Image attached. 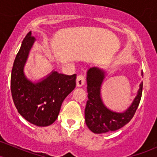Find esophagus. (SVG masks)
<instances>
[{"instance_id":"obj_1","label":"esophagus","mask_w":157,"mask_h":157,"mask_svg":"<svg viewBox=\"0 0 157 157\" xmlns=\"http://www.w3.org/2000/svg\"><path fill=\"white\" fill-rule=\"evenodd\" d=\"M76 83H77V87H81L85 84V77L83 75H78L77 77L76 80Z\"/></svg>"}]
</instances>
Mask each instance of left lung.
I'll use <instances>...</instances> for the list:
<instances>
[{
	"label": "left lung",
	"instance_id": "obj_1",
	"mask_svg": "<svg viewBox=\"0 0 157 157\" xmlns=\"http://www.w3.org/2000/svg\"><path fill=\"white\" fill-rule=\"evenodd\" d=\"M143 76V71H141ZM105 72L101 68L91 67L88 69V100L85 109V121L88 128L95 134L114 131L128 123L133 118L141 100L143 82L140 84L137 94L131 105L122 112L113 111L104 104L101 97V88Z\"/></svg>",
	"mask_w": 157,
	"mask_h": 157
}]
</instances>
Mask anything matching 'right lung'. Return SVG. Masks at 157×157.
<instances>
[{"label":"right lung","mask_w":157,"mask_h":157,"mask_svg":"<svg viewBox=\"0 0 157 157\" xmlns=\"http://www.w3.org/2000/svg\"><path fill=\"white\" fill-rule=\"evenodd\" d=\"M35 40L32 32L23 39L12 67L11 91L20 114L30 123L45 127L57 120L63 102L76 86L77 75L53 70L36 82L27 78L24 66Z\"/></svg>","instance_id":"add662e5"}]
</instances>
